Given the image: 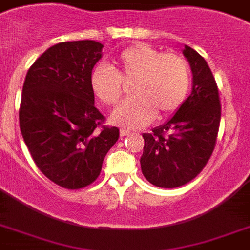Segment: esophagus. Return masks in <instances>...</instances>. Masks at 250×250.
<instances>
[{
    "instance_id": "34e87169",
    "label": "esophagus",
    "mask_w": 250,
    "mask_h": 250,
    "mask_svg": "<svg viewBox=\"0 0 250 250\" xmlns=\"http://www.w3.org/2000/svg\"><path fill=\"white\" fill-rule=\"evenodd\" d=\"M129 135V131H127V129H121V136L122 137H125V136Z\"/></svg>"
}]
</instances>
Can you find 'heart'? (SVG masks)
I'll return each instance as SVG.
<instances>
[{
    "instance_id": "obj_1",
    "label": "heart",
    "mask_w": 250,
    "mask_h": 250,
    "mask_svg": "<svg viewBox=\"0 0 250 250\" xmlns=\"http://www.w3.org/2000/svg\"><path fill=\"white\" fill-rule=\"evenodd\" d=\"M131 97L111 114V122L125 128H141L155 118L177 110L188 97L191 74L186 59L174 52H162L146 43L125 48L113 68L101 62L91 70L90 88L97 100L111 106L125 92L122 81L133 79Z\"/></svg>"
}]
</instances>
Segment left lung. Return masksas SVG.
Here are the masks:
<instances>
[{
    "label": "left lung",
    "instance_id": "1",
    "mask_svg": "<svg viewBox=\"0 0 250 250\" xmlns=\"http://www.w3.org/2000/svg\"><path fill=\"white\" fill-rule=\"evenodd\" d=\"M184 55L192 72L191 95L169 121L143 135L141 171L163 188H180L203 171L220 128V93L210 68L194 48L185 46Z\"/></svg>",
    "mask_w": 250,
    "mask_h": 250
}]
</instances>
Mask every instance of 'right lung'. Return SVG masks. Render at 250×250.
I'll use <instances>...</instances> for the list:
<instances>
[{
	"mask_svg": "<svg viewBox=\"0 0 250 250\" xmlns=\"http://www.w3.org/2000/svg\"><path fill=\"white\" fill-rule=\"evenodd\" d=\"M103 44L73 41L54 44L33 62L24 81L20 131L40 171L69 190L96 181L119 129L104 125L95 106L90 73Z\"/></svg>",
	"mask_w": 250,
	"mask_h": 250,
	"instance_id": "right-lung-1",
	"label": "right lung"
}]
</instances>
